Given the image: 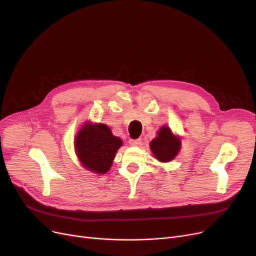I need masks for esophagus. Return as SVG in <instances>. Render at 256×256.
Listing matches in <instances>:
<instances>
[{"label":"esophagus","mask_w":256,"mask_h":256,"mask_svg":"<svg viewBox=\"0 0 256 256\" xmlns=\"http://www.w3.org/2000/svg\"><path fill=\"white\" fill-rule=\"evenodd\" d=\"M129 144L131 146H138V145L141 144V140H140V138H138V140H129Z\"/></svg>","instance_id":"esophagus-1"}]
</instances>
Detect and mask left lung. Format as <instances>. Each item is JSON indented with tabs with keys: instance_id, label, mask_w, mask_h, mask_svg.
<instances>
[{
	"instance_id": "left-lung-1",
	"label": "left lung",
	"mask_w": 256,
	"mask_h": 256,
	"mask_svg": "<svg viewBox=\"0 0 256 256\" xmlns=\"http://www.w3.org/2000/svg\"><path fill=\"white\" fill-rule=\"evenodd\" d=\"M154 156L160 162L172 161L180 150V138L172 132L168 126H162L157 132V136L150 143Z\"/></svg>"
}]
</instances>
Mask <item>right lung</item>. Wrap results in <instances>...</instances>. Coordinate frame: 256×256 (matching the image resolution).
<instances>
[{
	"label": "right lung",
	"mask_w": 256,
	"mask_h": 256,
	"mask_svg": "<svg viewBox=\"0 0 256 256\" xmlns=\"http://www.w3.org/2000/svg\"><path fill=\"white\" fill-rule=\"evenodd\" d=\"M122 145L106 124L85 122L74 138V152L83 168L95 174H106Z\"/></svg>",
	"instance_id": "1"
}]
</instances>
